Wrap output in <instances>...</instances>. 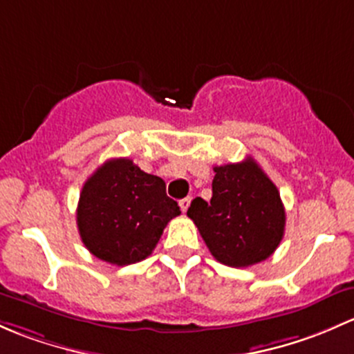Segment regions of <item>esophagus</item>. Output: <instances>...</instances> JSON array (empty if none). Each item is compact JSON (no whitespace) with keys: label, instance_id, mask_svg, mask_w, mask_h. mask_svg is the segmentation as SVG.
Returning <instances> with one entry per match:
<instances>
[{"label":"esophagus","instance_id":"obj_1","mask_svg":"<svg viewBox=\"0 0 354 354\" xmlns=\"http://www.w3.org/2000/svg\"><path fill=\"white\" fill-rule=\"evenodd\" d=\"M178 206H180L182 213H185V211H187V207L191 206V198H184V199H180V201H178Z\"/></svg>","mask_w":354,"mask_h":354}]
</instances>
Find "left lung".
Wrapping results in <instances>:
<instances>
[{
    "label": "left lung",
    "mask_w": 354,
    "mask_h": 354,
    "mask_svg": "<svg viewBox=\"0 0 354 354\" xmlns=\"http://www.w3.org/2000/svg\"><path fill=\"white\" fill-rule=\"evenodd\" d=\"M211 256L230 268L266 261L285 235V206L278 187L247 156L214 167L213 198H196L187 209Z\"/></svg>",
    "instance_id": "1"
}]
</instances>
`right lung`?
<instances>
[{
	"mask_svg": "<svg viewBox=\"0 0 354 354\" xmlns=\"http://www.w3.org/2000/svg\"><path fill=\"white\" fill-rule=\"evenodd\" d=\"M180 214L165 182L129 158H112L83 184L76 223L86 249L100 261L127 266L147 259L163 228Z\"/></svg>",
	"mask_w": 354,
	"mask_h": 354,
	"instance_id": "right-lung-1",
	"label": "right lung"
}]
</instances>
